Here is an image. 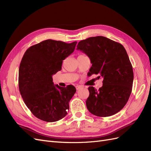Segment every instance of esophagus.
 Here are the masks:
<instances>
[{
    "instance_id": "obj_1",
    "label": "esophagus",
    "mask_w": 151,
    "mask_h": 151,
    "mask_svg": "<svg viewBox=\"0 0 151 151\" xmlns=\"http://www.w3.org/2000/svg\"><path fill=\"white\" fill-rule=\"evenodd\" d=\"M76 88L77 90H79V89H81L82 88V86H76Z\"/></svg>"
}]
</instances>
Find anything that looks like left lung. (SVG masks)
I'll list each match as a JSON object with an SVG mask.
<instances>
[{
	"label": "left lung",
	"instance_id": "obj_1",
	"mask_svg": "<svg viewBox=\"0 0 151 151\" xmlns=\"http://www.w3.org/2000/svg\"><path fill=\"white\" fill-rule=\"evenodd\" d=\"M77 50L85 53L92 63L89 74L102 77L98 90L89 87L86 106L93 115L106 117L115 115L125 106L132 93L134 72L125 48L119 43L101 36L79 42Z\"/></svg>",
	"mask_w": 151,
	"mask_h": 151
}]
</instances>
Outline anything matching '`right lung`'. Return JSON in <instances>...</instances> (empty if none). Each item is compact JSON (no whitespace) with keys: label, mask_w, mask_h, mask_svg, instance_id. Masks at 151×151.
Wrapping results in <instances>:
<instances>
[{"label":"right lung","mask_w":151,"mask_h":151,"mask_svg":"<svg viewBox=\"0 0 151 151\" xmlns=\"http://www.w3.org/2000/svg\"><path fill=\"white\" fill-rule=\"evenodd\" d=\"M76 44L49 39L30 47L24 54L19 89L26 106L40 120L54 122L67 114L76 89L72 85H54L52 76L62 69L63 60L74 51Z\"/></svg>","instance_id":"obj_1"}]
</instances>
